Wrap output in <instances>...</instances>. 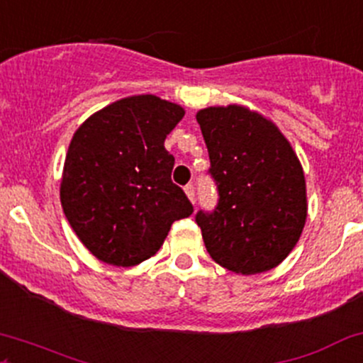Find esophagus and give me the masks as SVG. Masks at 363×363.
Masks as SVG:
<instances>
[{"instance_id":"34e87169","label":"esophagus","mask_w":363,"mask_h":363,"mask_svg":"<svg viewBox=\"0 0 363 363\" xmlns=\"http://www.w3.org/2000/svg\"><path fill=\"white\" fill-rule=\"evenodd\" d=\"M184 191H186V194H188V198L191 201H196V194H194V184H188V186H184Z\"/></svg>"}]
</instances>
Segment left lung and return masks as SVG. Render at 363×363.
Segmentation results:
<instances>
[{
    "label": "left lung",
    "instance_id": "1",
    "mask_svg": "<svg viewBox=\"0 0 363 363\" xmlns=\"http://www.w3.org/2000/svg\"><path fill=\"white\" fill-rule=\"evenodd\" d=\"M217 186L213 210H198L206 252L242 276L265 272L294 248L306 220L305 175L288 139L245 106L196 115Z\"/></svg>",
    "mask_w": 363,
    "mask_h": 363
}]
</instances>
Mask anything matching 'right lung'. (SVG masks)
Here are the masks:
<instances>
[{
  "mask_svg": "<svg viewBox=\"0 0 363 363\" xmlns=\"http://www.w3.org/2000/svg\"><path fill=\"white\" fill-rule=\"evenodd\" d=\"M184 110L153 94L111 103L72 138L63 165V213L98 260L133 267L160 250L170 225L193 213L174 184L163 143Z\"/></svg>",
  "mask_w": 363,
  "mask_h": 363,
  "instance_id": "add662e5",
  "label": "right lung"
}]
</instances>
